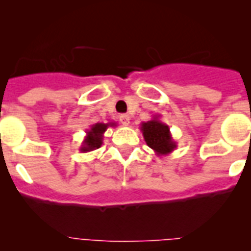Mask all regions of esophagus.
Instances as JSON below:
<instances>
[{
	"mask_svg": "<svg viewBox=\"0 0 251 251\" xmlns=\"http://www.w3.org/2000/svg\"><path fill=\"white\" fill-rule=\"evenodd\" d=\"M121 123L123 124V126H126V127H127V126H129V123H130V119H129V117H128L127 114H123V115H121Z\"/></svg>",
	"mask_w": 251,
	"mask_h": 251,
	"instance_id": "esophagus-1",
	"label": "esophagus"
}]
</instances>
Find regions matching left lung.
Returning <instances> with one entry per match:
<instances>
[{
    "instance_id": "1",
    "label": "left lung",
    "mask_w": 251,
    "mask_h": 251,
    "mask_svg": "<svg viewBox=\"0 0 251 251\" xmlns=\"http://www.w3.org/2000/svg\"><path fill=\"white\" fill-rule=\"evenodd\" d=\"M161 115H153L148 122L141 123V132L143 134L146 143L152 148L157 157L168 156L177 147V143L170 132V127L163 122L159 121Z\"/></svg>"
}]
</instances>
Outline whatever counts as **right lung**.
I'll return each mask as SVG.
<instances>
[{
    "instance_id": "1",
    "label": "right lung",
    "mask_w": 251,
    "mask_h": 251,
    "mask_svg": "<svg viewBox=\"0 0 251 251\" xmlns=\"http://www.w3.org/2000/svg\"><path fill=\"white\" fill-rule=\"evenodd\" d=\"M109 127H117V123L109 122V123H95L90 126L89 129H86V136L81 143L79 151L83 153L92 152L94 150H98L103 145L104 133Z\"/></svg>"
}]
</instances>
